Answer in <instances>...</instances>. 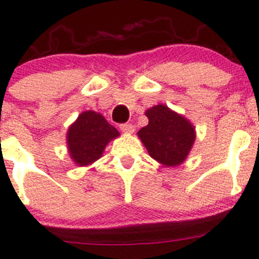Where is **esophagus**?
<instances>
[{"label": "esophagus", "mask_w": 259, "mask_h": 259, "mask_svg": "<svg viewBox=\"0 0 259 259\" xmlns=\"http://www.w3.org/2000/svg\"><path fill=\"white\" fill-rule=\"evenodd\" d=\"M120 129H121V132L122 133H126V134H133V133H134V130H135V127H134V125L133 124H121L120 125Z\"/></svg>", "instance_id": "esophagus-1"}]
</instances>
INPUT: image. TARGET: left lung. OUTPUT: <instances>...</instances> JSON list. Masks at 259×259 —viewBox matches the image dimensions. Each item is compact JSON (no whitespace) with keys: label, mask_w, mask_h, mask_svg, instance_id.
Here are the masks:
<instances>
[{"label":"left lung","mask_w":259,"mask_h":259,"mask_svg":"<svg viewBox=\"0 0 259 259\" xmlns=\"http://www.w3.org/2000/svg\"><path fill=\"white\" fill-rule=\"evenodd\" d=\"M149 124L138 132L149 155L165 166H176L187 159L195 140L189 120L159 104L145 111Z\"/></svg>","instance_id":"1"}]
</instances>
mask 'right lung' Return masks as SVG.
<instances>
[{"mask_svg": "<svg viewBox=\"0 0 259 259\" xmlns=\"http://www.w3.org/2000/svg\"><path fill=\"white\" fill-rule=\"evenodd\" d=\"M119 135L103 115L93 110L83 111L67 130L70 156L77 165H89L101 158L108 143Z\"/></svg>", "mask_w": 259, "mask_h": 259, "instance_id": "obj_1", "label": "right lung"}]
</instances>
